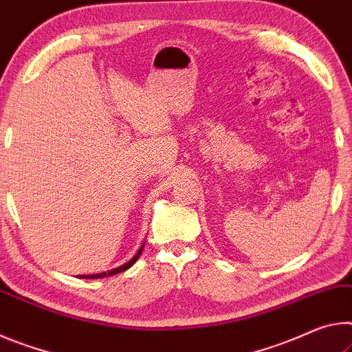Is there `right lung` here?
Returning a JSON list of instances; mask_svg holds the SVG:
<instances>
[{"label":"right lung","instance_id":"right-lung-1","mask_svg":"<svg viewBox=\"0 0 352 352\" xmlns=\"http://www.w3.org/2000/svg\"><path fill=\"white\" fill-rule=\"evenodd\" d=\"M142 251H143V245L140 246V250L137 251V254H135L134 257H132L128 263H124V265H122V267H118V268H113V270H111V272H107V273H98V274H80L79 278H82V279H100V278H106V276H113V274H118V273H122V272H126V270L131 268L132 265H134V263L137 262V258L140 257Z\"/></svg>","mask_w":352,"mask_h":352}]
</instances>
